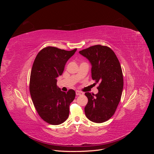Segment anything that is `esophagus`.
<instances>
[{"label": "esophagus", "instance_id": "esophagus-1", "mask_svg": "<svg viewBox=\"0 0 154 154\" xmlns=\"http://www.w3.org/2000/svg\"><path fill=\"white\" fill-rule=\"evenodd\" d=\"M76 94L77 96H80V95H82V94H83V92H80V91H76Z\"/></svg>", "mask_w": 154, "mask_h": 154}]
</instances>
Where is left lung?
Returning <instances> with one entry per match:
<instances>
[{
    "instance_id": "1",
    "label": "left lung",
    "mask_w": 154,
    "mask_h": 154,
    "mask_svg": "<svg viewBox=\"0 0 154 154\" xmlns=\"http://www.w3.org/2000/svg\"><path fill=\"white\" fill-rule=\"evenodd\" d=\"M79 53L90 62L92 80L100 83L96 94L85 92L88 98L85 115L92 122L103 123L114 114L122 97V67L114 51L107 46L93 45Z\"/></svg>"
}]
</instances>
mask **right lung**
Instances as JSON below:
<instances>
[{
	"label": "right lung",
	"mask_w": 154,
	"mask_h": 154,
	"mask_svg": "<svg viewBox=\"0 0 154 154\" xmlns=\"http://www.w3.org/2000/svg\"><path fill=\"white\" fill-rule=\"evenodd\" d=\"M77 49L66 51L54 47L45 48L36 55L31 72L29 91L32 103L40 118L49 124L57 125L69 117V105L75 91L65 92L57 87L68 60Z\"/></svg>",
	"instance_id": "right-lung-1"
}]
</instances>
